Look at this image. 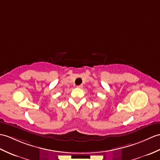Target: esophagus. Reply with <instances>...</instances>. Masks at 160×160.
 I'll list each match as a JSON object with an SVG mask.
<instances>
[{
    "mask_svg": "<svg viewBox=\"0 0 160 160\" xmlns=\"http://www.w3.org/2000/svg\"><path fill=\"white\" fill-rule=\"evenodd\" d=\"M77 87L78 88H82L83 87V85L82 84H80V85H78V86H77Z\"/></svg>",
    "mask_w": 160,
    "mask_h": 160,
    "instance_id": "1",
    "label": "esophagus"
}]
</instances>
